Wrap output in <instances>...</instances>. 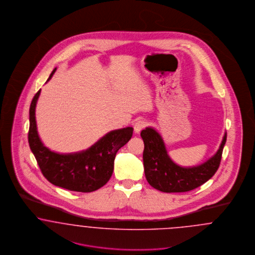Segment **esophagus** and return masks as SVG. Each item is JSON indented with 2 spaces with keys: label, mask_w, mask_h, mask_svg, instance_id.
I'll use <instances>...</instances> for the list:
<instances>
[{
  "label": "esophagus",
  "mask_w": 255,
  "mask_h": 255,
  "mask_svg": "<svg viewBox=\"0 0 255 255\" xmlns=\"http://www.w3.org/2000/svg\"><path fill=\"white\" fill-rule=\"evenodd\" d=\"M146 122L143 121H138L133 124V131L134 133H138L143 128H145Z\"/></svg>",
  "instance_id": "obj_1"
}]
</instances>
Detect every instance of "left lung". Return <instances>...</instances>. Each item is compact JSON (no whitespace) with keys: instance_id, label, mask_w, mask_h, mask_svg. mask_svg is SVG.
I'll list each match as a JSON object with an SVG mask.
<instances>
[{"instance_id":"obj_1","label":"left lung","mask_w":255,"mask_h":255,"mask_svg":"<svg viewBox=\"0 0 255 255\" xmlns=\"http://www.w3.org/2000/svg\"><path fill=\"white\" fill-rule=\"evenodd\" d=\"M144 142L143 165L146 180L151 186L159 191L186 192L193 190L207 182L218 170L227 133L223 137L216 154L204 163L182 167L170 158L161 135L152 127L141 131Z\"/></svg>"}]
</instances>
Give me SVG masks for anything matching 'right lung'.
I'll list each match as a JSON object with an SVG mask.
<instances>
[{"instance_id": "add662e5", "label": "right lung", "mask_w": 255, "mask_h": 255, "mask_svg": "<svg viewBox=\"0 0 255 255\" xmlns=\"http://www.w3.org/2000/svg\"><path fill=\"white\" fill-rule=\"evenodd\" d=\"M56 68L49 75V79ZM39 90L29 108L28 143L44 177L50 183L76 192H93L105 185L114 171L117 152L133 135V128L126 127L111 131L87 150L59 154L43 144L37 132L35 108Z\"/></svg>"}]
</instances>
